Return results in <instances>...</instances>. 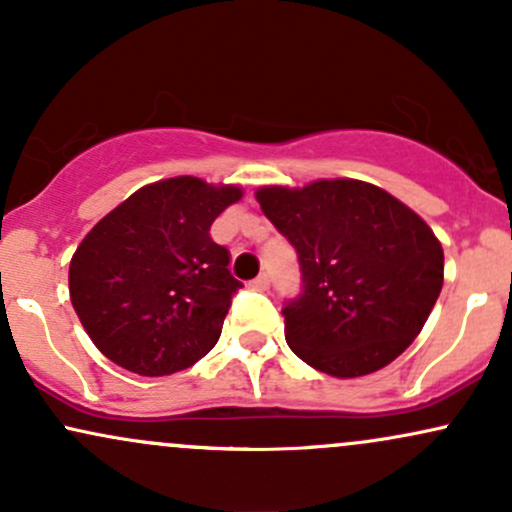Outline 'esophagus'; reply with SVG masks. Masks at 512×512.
I'll return each mask as SVG.
<instances>
[{
	"instance_id": "obj_1",
	"label": "esophagus",
	"mask_w": 512,
	"mask_h": 512,
	"mask_svg": "<svg viewBox=\"0 0 512 512\" xmlns=\"http://www.w3.org/2000/svg\"><path fill=\"white\" fill-rule=\"evenodd\" d=\"M269 284H272V279H269V274L264 272V274L257 276L255 281H252V289H257V291H267V289H269Z\"/></svg>"
}]
</instances>
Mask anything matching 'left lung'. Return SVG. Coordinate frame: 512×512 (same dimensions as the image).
<instances>
[{"instance_id": "8db88e82", "label": "left lung", "mask_w": 512, "mask_h": 512, "mask_svg": "<svg viewBox=\"0 0 512 512\" xmlns=\"http://www.w3.org/2000/svg\"><path fill=\"white\" fill-rule=\"evenodd\" d=\"M255 197L301 264V293L281 310L293 354L334 378L395 361L443 289V248L426 221L361 180L262 187Z\"/></svg>"}]
</instances>
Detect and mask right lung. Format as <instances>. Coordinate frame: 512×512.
Instances as JSON below:
<instances>
[{
  "mask_svg": "<svg viewBox=\"0 0 512 512\" xmlns=\"http://www.w3.org/2000/svg\"><path fill=\"white\" fill-rule=\"evenodd\" d=\"M240 197L236 185L190 175L161 180L127 197L81 240L69 296L110 361L154 378L195 366L214 349L243 284L209 228Z\"/></svg>",
  "mask_w": 512,
  "mask_h": 512,
  "instance_id": "1",
  "label": "right lung"
}]
</instances>
